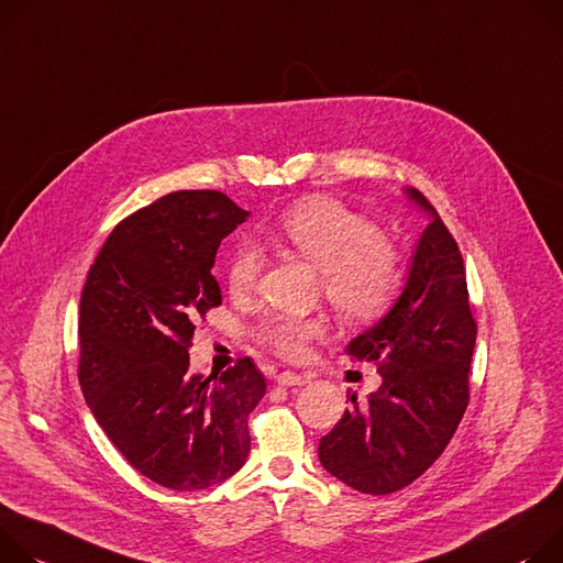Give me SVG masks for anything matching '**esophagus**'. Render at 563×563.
<instances>
[{"instance_id": "obj_1", "label": "esophagus", "mask_w": 563, "mask_h": 563, "mask_svg": "<svg viewBox=\"0 0 563 563\" xmlns=\"http://www.w3.org/2000/svg\"><path fill=\"white\" fill-rule=\"evenodd\" d=\"M275 383L282 387H301V385H306V378L297 376V373H292V371H282L275 376Z\"/></svg>"}]
</instances>
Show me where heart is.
<instances>
[{
    "label": "heart",
    "instance_id": "b5f03b06",
    "mask_svg": "<svg viewBox=\"0 0 563 563\" xmlns=\"http://www.w3.org/2000/svg\"><path fill=\"white\" fill-rule=\"evenodd\" d=\"M268 236L322 271L324 292L344 320L368 322L378 318L398 295L402 260L396 243L342 201L327 197L299 201L279 217ZM260 268V247L239 243L225 268L230 292L253 290ZM322 333L320 320L290 313L266 316L257 329L264 346L290 360L301 357L306 344Z\"/></svg>",
    "mask_w": 563,
    "mask_h": 563
}]
</instances>
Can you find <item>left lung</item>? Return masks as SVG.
<instances>
[{"label":"left lung","mask_w":563,"mask_h":563,"mask_svg":"<svg viewBox=\"0 0 563 563\" xmlns=\"http://www.w3.org/2000/svg\"><path fill=\"white\" fill-rule=\"evenodd\" d=\"M429 223L402 292L346 353L376 362L380 387L344 411L320 441L322 467L364 494H391L439 459L465 413L476 322L461 250L448 225L411 187L402 192Z\"/></svg>","instance_id":"1"}]
</instances>
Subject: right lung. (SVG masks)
<instances>
[{
  "label": "right lung",
  "instance_id": "add662e5",
  "mask_svg": "<svg viewBox=\"0 0 563 563\" xmlns=\"http://www.w3.org/2000/svg\"><path fill=\"white\" fill-rule=\"evenodd\" d=\"M247 217L214 190L172 192L113 228L82 288L85 400L132 467L169 489L219 485L250 454L262 371L243 357L195 376L187 353L197 318L221 303L217 250Z\"/></svg>",
  "mask_w": 563,
  "mask_h": 563
}]
</instances>
